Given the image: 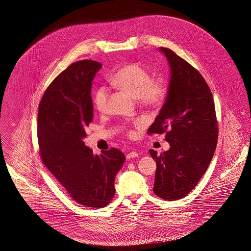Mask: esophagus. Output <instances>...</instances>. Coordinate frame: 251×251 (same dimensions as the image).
<instances>
[{
  "label": "esophagus",
  "mask_w": 251,
  "mask_h": 251,
  "mask_svg": "<svg viewBox=\"0 0 251 251\" xmlns=\"http://www.w3.org/2000/svg\"><path fill=\"white\" fill-rule=\"evenodd\" d=\"M136 157H138V152H136V151H130L127 155H126V158L127 159H132V158H136Z\"/></svg>",
  "instance_id": "1"
}]
</instances>
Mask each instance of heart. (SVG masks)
<instances>
[{
    "mask_svg": "<svg viewBox=\"0 0 251 251\" xmlns=\"http://www.w3.org/2000/svg\"><path fill=\"white\" fill-rule=\"evenodd\" d=\"M110 83L118 89L129 94L145 107H157L161 105L167 98L168 83L164 77L151 78V73L148 67L132 63L120 67L111 76ZM95 108L104 113L107 110L108 91L100 86L96 89L93 97ZM136 126H142L143 122L137 120L134 122ZM127 135H132L130 129H126Z\"/></svg>",
    "mask_w": 251,
    "mask_h": 251,
    "instance_id": "1",
    "label": "heart"
}]
</instances>
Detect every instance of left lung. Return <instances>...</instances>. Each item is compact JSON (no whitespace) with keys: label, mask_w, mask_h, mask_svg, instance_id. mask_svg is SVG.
<instances>
[{"label":"left lung","mask_w":251,"mask_h":251,"mask_svg":"<svg viewBox=\"0 0 251 251\" xmlns=\"http://www.w3.org/2000/svg\"><path fill=\"white\" fill-rule=\"evenodd\" d=\"M171 70L167 100L148 130L166 134L170 149L157 155L154 193L167 201L185 197L209 166L218 141V121L209 86L200 72L174 51L160 48Z\"/></svg>","instance_id":"left-lung-1"}]
</instances>
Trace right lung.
I'll use <instances>...</instances> for the list:
<instances>
[{
  "label": "right lung",
  "mask_w": 251,
  "mask_h": 251,
  "mask_svg": "<svg viewBox=\"0 0 251 251\" xmlns=\"http://www.w3.org/2000/svg\"><path fill=\"white\" fill-rule=\"evenodd\" d=\"M100 67L82 60L61 72L40 101L37 127L43 164L72 200L97 208L113 199L115 177L126 160L115 148L94 155L83 141L93 118L92 80Z\"/></svg>",
  "instance_id": "obj_1"
}]
</instances>
